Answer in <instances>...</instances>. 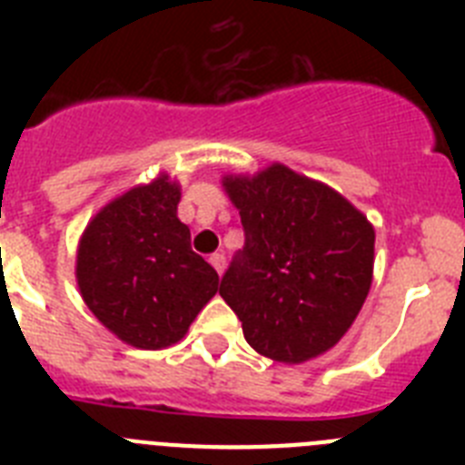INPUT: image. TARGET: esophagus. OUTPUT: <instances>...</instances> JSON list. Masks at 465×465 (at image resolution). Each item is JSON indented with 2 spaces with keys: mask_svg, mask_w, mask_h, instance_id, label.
Returning <instances> with one entry per match:
<instances>
[{
  "mask_svg": "<svg viewBox=\"0 0 465 465\" xmlns=\"http://www.w3.org/2000/svg\"><path fill=\"white\" fill-rule=\"evenodd\" d=\"M209 262H212L213 270H216V272H219V274L225 270V256H223V253H212Z\"/></svg>",
  "mask_w": 465,
  "mask_h": 465,
  "instance_id": "obj_1",
  "label": "esophagus"
}]
</instances>
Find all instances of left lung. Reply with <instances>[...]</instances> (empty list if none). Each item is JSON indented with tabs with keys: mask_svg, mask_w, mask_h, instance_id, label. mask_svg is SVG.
<instances>
[{
	"mask_svg": "<svg viewBox=\"0 0 465 465\" xmlns=\"http://www.w3.org/2000/svg\"><path fill=\"white\" fill-rule=\"evenodd\" d=\"M244 246L221 298L258 354L302 363L338 344L372 282L375 230L340 193L272 165L253 179L225 176Z\"/></svg>",
	"mask_w": 465,
	"mask_h": 465,
	"instance_id": "1",
	"label": "left lung"
}]
</instances>
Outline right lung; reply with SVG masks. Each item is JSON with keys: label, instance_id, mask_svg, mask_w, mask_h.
Wrapping results in <instances>:
<instances>
[{"label": "right lung", "instance_id": "obj_1", "mask_svg": "<svg viewBox=\"0 0 465 465\" xmlns=\"http://www.w3.org/2000/svg\"><path fill=\"white\" fill-rule=\"evenodd\" d=\"M179 197V186L160 176L106 204L81 237L76 279L85 305L133 347L179 342L219 291V274L176 219Z\"/></svg>", "mask_w": 465, "mask_h": 465}]
</instances>
